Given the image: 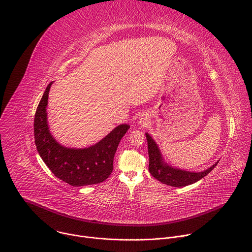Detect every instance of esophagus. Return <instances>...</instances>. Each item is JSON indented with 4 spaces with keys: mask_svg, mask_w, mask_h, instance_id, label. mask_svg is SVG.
I'll use <instances>...</instances> for the list:
<instances>
[{
    "mask_svg": "<svg viewBox=\"0 0 252 252\" xmlns=\"http://www.w3.org/2000/svg\"><path fill=\"white\" fill-rule=\"evenodd\" d=\"M139 122L140 123H142V126H147L148 125V120H147V118H145V117H141L140 118V120H139Z\"/></svg>",
    "mask_w": 252,
    "mask_h": 252,
    "instance_id": "esophagus-1",
    "label": "esophagus"
}]
</instances>
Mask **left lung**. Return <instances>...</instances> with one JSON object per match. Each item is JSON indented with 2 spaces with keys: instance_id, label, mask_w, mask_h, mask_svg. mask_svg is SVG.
I'll use <instances>...</instances> for the list:
<instances>
[{
  "instance_id": "left-lung-1",
  "label": "left lung",
  "mask_w": 252,
  "mask_h": 252,
  "mask_svg": "<svg viewBox=\"0 0 252 252\" xmlns=\"http://www.w3.org/2000/svg\"><path fill=\"white\" fill-rule=\"evenodd\" d=\"M146 136L148 139V149L150 157V172L155 178H157L158 181L161 182L164 185L174 188H182L192 185L198 182L199 179H201L205 175H207L218 164L217 162L206 170H203L202 172H190L173 168L163 162L159 149L157 146L155 140L152 138V136L148 133H146Z\"/></svg>"
}]
</instances>
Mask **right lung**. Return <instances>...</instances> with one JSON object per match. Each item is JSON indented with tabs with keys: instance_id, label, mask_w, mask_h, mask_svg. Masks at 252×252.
Returning a JSON list of instances; mask_svg holds the SVG:
<instances>
[{
	"instance_id": "obj_1",
	"label": "right lung",
	"mask_w": 252,
	"mask_h": 252,
	"mask_svg": "<svg viewBox=\"0 0 252 252\" xmlns=\"http://www.w3.org/2000/svg\"><path fill=\"white\" fill-rule=\"evenodd\" d=\"M47 87L35 111L33 120L34 143L50 170L63 182L73 187L100 184L114 169V158L122 137L129 126L121 125L104 138L88 149H67L56 141L47 123V104L50 88Z\"/></svg>"
}]
</instances>
